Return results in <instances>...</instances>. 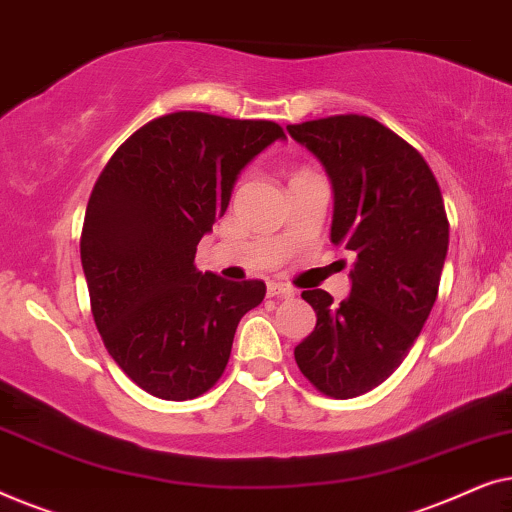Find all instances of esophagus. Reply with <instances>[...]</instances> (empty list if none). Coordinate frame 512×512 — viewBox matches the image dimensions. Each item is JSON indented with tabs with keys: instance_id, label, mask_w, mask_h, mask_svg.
I'll return each instance as SVG.
<instances>
[{
	"instance_id": "34e87169",
	"label": "esophagus",
	"mask_w": 512,
	"mask_h": 512,
	"mask_svg": "<svg viewBox=\"0 0 512 512\" xmlns=\"http://www.w3.org/2000/svg\"><path fill=\"white\" fill-rule=\"evenodd\" d=\"M293 291L289 284H282V282H268V296H272V298H291L293 296Z\"/></svg>"
}]
</instances>
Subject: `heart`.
<instances>
[{"label": "heart", "instance_id": "b5f03b06", "mask_svg": "<svg viewBox=\"0 0 512 512\" xmlns=\"http://www.w3.org/2000/svg\"><path fill=\"white\" fill-rule=\"evenodd\" d=\"M298 174H303V172H298Z\"/></svg>", "mask_w": 512, "mask_h": 512}]
</instances>
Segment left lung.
Segmentation results:
<instances>
[{
	"label": "left lung",
	"mask_w": 512,
	"mask_h": 512,
	"mask_svg": "<svg viewBox=\"0 0 512 512\" xmlns=\"http://www.w3.org/2000/svg\"><path fill=\"white\" fill-rule=\"evenodd\" d=\"M333 184V244L354 251L352 291H303L317 326L293 349L321 394L354 398L382 384L415 345L438 296L450 223L443 193L415 146L368 116L286 125Z\"/></svg>",
	"instance_id": "obj_1"
}]
</instances>
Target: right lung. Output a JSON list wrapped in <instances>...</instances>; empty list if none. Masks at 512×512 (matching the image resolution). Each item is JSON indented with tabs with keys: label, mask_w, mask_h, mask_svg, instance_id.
Segmentation results:
<instances>
[{
	"label": "right lung",
	"mask_w": 512,
	"mask_h": 512,
	"mask_svg": "<svg viewBox=\"0 0 512 512\" xmlns=\"http://www.w3.org/2000/svg\"><path fill=\"white\" fill-rule=\"evenodd\" d=\"M275 139L286 135L272 121L174 111L132 132L95 181L81 230L90 310L111 359L151 396L212 389L265 296L258 279L202 275L195 251L237 174Z\"/></svg>",
	"instance_id": "add662e5"
}]
</instances>
